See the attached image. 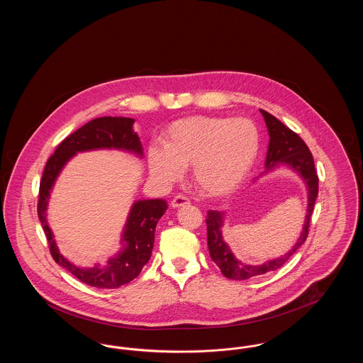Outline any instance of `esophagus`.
<instances>
[{
    "instance_id": "esophagus-1",
    "label": "esophagus",
    "mask_w": 363,
    "mask_h": 363,
    "mask_svg": "<svg viewBox=\"0 0 363 363\" xmlns=\"http://www.w3.org/2000/svg\"><path fill=\"white\" fill-rule=\"evenodd\" d=\"M188 204H189V199L185 197V196H182V194L175 196L173 199V201H172V207L173 208L184 207V206H188Z\"/></svg>"
}]
</instances>
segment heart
Instances as JSON below:
<instances>
[{
    "label": "heart",
    "mask_w": 363,
    "mask_h": 363,
    "mask_svg": "<svg viewBox=\"0 0 363 363\" xmlns=\"http://www.w3.org/2000/svg\"><path fill=\"white\" fill-rule=\"evenodd\" d=\"M163 151H148L150 173L162 184L179 179L191 166V179L208 197L237 189L252 172L259 152V133L247 118L196 116L173 122L162 135Z\"/></svg>",
    "instance_id": "obj_1"
}]
</instances>
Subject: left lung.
I'll use <instances>...</instances> for the list:
<instances>
[{"label": "left lung", "instance_id": "obj_1", "mask_svg": "<svg viewBox=\"0 0 363 363\" xmlns=\"http://www.w3.org/2000/svg\"><path fill=\"white\" fill-rule=\"evenodd\" d=\"M262 114L265 125L269 133L268 152L265 159V172L268 174L279 166H287L305 181L308 190V211L305 223L299 238L291 247L289 253L279 259H269L261 265H249L240 259H235L228 245L223 241L222 227H223V215L225 212L219 211H208L207 215V237L208 249L211 259L220 268L222 274L228 279L245 280L249 277H259L271 271L279 269L294 253L305 243L309 234L311 213L314 209V203L318 196V177L315 173L314 160L311 150L305 144V141L299 138L290 128L277 120L272 114L265 110H259Z\"/></svg>", "mask_w": 363, "mask_h": 363}]
</instances>
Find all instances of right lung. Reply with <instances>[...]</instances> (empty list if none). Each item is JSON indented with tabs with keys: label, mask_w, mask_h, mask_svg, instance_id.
<instances>
[{
	"label": "right lung",
	"mask_w": 363,
	"mask_h": 363,
	"mask_svg": "<svg viewBox=\"0 0 363 363\" xmlns=\"http://www.w3.org/2000/svg\"><path fill=\"white\" fill-rule=\"evenodd\" d=\"M133 118L126 117H101L86 122L61 141L55 152L49 157L39 185L38 216L49 242L52 259L80 281L96 289H118L138 277L143 267L151 259L156 225L166 212L167 203L162 199L136 201L130 208L122 231L121 250L108 259L106 267L95 265L94 268L77 267L60 253L46 219L48 203L57 177L77 152L122 150L143 157V145L133 130Z\"/></svg>",
	"instance_id": "add662e5"
}]
</instances>
